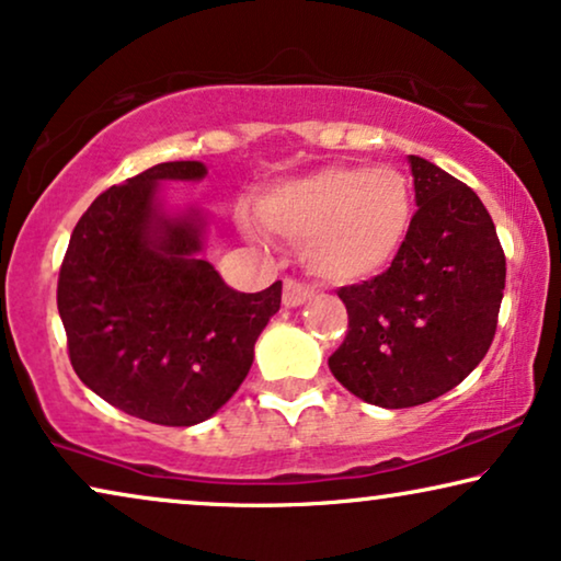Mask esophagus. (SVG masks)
<instances>
[{"label": "esophagus", "mask_w": 561, "mask_h": 561, "mask_svg": "<svg viewBox=\"0 0 561 561\" xmlns=\"http://www.w3.org/2000/svg\"><path fill=\"white\" fill-rule=\"evenodd\" d=\"M311 296H313V290L309 286H304V283H298L294 278H288L286 283H283V306H286V309L304 306Z\"/></svg>", "instance_id": "esophagus-1"}]
</instances>
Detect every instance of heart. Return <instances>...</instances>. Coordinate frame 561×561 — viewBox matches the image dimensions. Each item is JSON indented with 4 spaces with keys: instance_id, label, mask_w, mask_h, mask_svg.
Masks as SVG:
<instances>
[{
    "instance_id": "obj_1",
    "label": "heart",
    "mask_w": 561,
    "mask_h": 561,
    "mask_svg": "<svg viewBox=\"0 0 561 561\" xmlns=\"http://www.w3.org/2000/svg\"><path fill=\"white\" fill-rule=\"evenodd\" d=\"M255 209L265 232L301 244L317 278L363 283L386 273L409 242L413 188L393 165H329L265 191Z\"/></svg>"
}]
</instances>
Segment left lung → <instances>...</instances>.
<instances>
[{
  "label": "left lung",
  "instance_id": "8db88e82",
  "mask_svg": "<svg viewBox=\"0 0 561 561\" xmlns=\"http://www.w3.org/2000/svg\"><path fill=\"white\" fill-rule=\"evenodd\" d=\"M419 211L393 265L336 290L350 332L329 370L380 409H411L459 386L490 350L505 255L478 194L409 156Z\"/></svg>",
  "mask_w": 561,
  "mask_h": 561
}]
</instances>
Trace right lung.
<instances>
[{"mask_svg":"<svg viewBox=\"0 0 561 561\" xmlns=\"http://www.w3.org/2000/svg\"><path fill=\"white\" fill-rule=\"evenodd\" d=\"M204 175L198 160H173L104 191L76 225L58 275L76 375L114 409L160 426L214 416L280 309V280L240 294L202 257V211H165L160 183Z\"/></svg>","mask_w":561,"mask_h":561,"instance_id":"1","label":"right lung"}]
</instances>
